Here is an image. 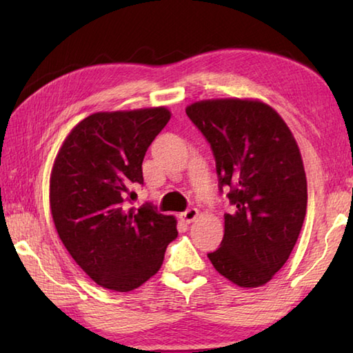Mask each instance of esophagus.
<instances>
[{
	"mask_svg": "<svg viewBox=\"0 0 353 353\" xmlns=\"http://www.w3.org/2000/svg\"><path fill=\"white\" fill-rule=\"evenodd\" d=\"M197 216H199V209L197 208H188L185 212L179 215V219H181L185 223H191V221L196 220Z\"/></svg>",
	"mask_w": 353,
	"mask_h": 353,
	"instance_id": "obj_1",
	"label": "esophagus"
}]
</instances>
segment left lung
I'll return each instance as SVG.
<instances>
[{"instance_id": "left-lung-1", "label": "left lung", "mask_w": 353, "mask_h": 353, "mask_svg": "<svg viewBox=\"0 0 353 353\" xmlns=\"http://www.w3.org/2000/svg\"><path fill=\"white\" fill-rule=\"evenodd\" d=\"M186 115L211 145L219 188L234 206L208 258L230 282L261 287L287 262L303 226L308 190L297 142L277 112L256 100H205Z\"/></svg>"}]
</instances>
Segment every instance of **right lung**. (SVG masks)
Instances as JSON below:
<instances>
[{
    "label": "right lung",
    "instance_id": "1",
    "mask_svg": "<svg viewBox=\"0 0 353 353\" xmlns=\"http://www.w3.org/2000/svg\"><path fill=\"white\" fill-rule=\"evenodd\" d=\"M171 114L165 108L99 112L63 141L50 181L51 215L66 250L103 288L127 292L159 272L176 219L134 208L142 161Z\"/></svg>",
    "mask_w": 353,
    "mask_h": 353
}]
</instances>
